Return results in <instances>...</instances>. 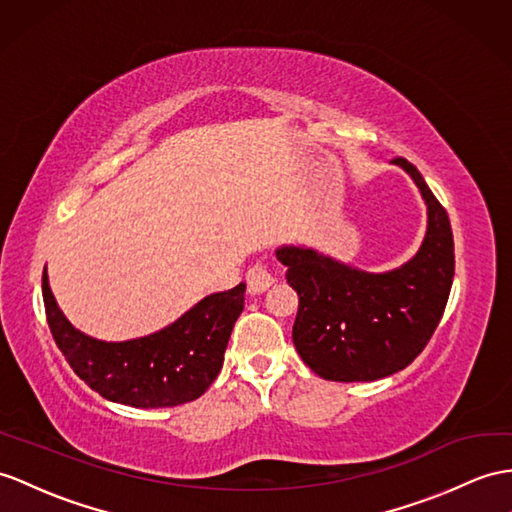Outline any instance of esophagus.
<instances>
[{
  "instance_id": "1",
  "label": "esophagus",
  "mask_w": 512,
  "mask_h": 512,
  "mask_svg": "<svg viewBox=\"0 0 512 512\" xmlns=\"http://www.w3.org/2000/svg\"><path fill=\"white\" fill-rule=\"evenodd\" d=\"M245 280H247V291L249 293H265L269 286L276 282V278H273V273L265 267V265H252L247 269L245 273Z\"/></svg>"
}]
</instances>
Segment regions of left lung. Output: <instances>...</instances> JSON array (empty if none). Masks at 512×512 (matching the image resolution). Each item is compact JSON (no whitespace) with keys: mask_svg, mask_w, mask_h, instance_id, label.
<instances>
[{"mask_svg":"<svg viewBox=\"0 0 512 512\" xmlns=\"http://www.w3.org/2000/svg\"><path fill=\"white\" fill-rule=\"evenodd\" d=\"M426 202L428 226L402 267L369 273L313 247L282 245L276 256L299 295L297 354L323 380L371 382L421 354L443 317L454 280V239L445 208L406 158H395Z\"/></svg>","mask_w":512,"mask_h":512,"instance_id":"8db88e82","label":"left lung"}]
</instances>
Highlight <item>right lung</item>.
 Wrapping results in <instances>:
<instances>
[{
	"mask_svg": "<svg viewBox=\"0 0 512 512\" xmlns=\"http://www.w3.org/2000/svg\"><path fill=\"white\" fill-rule=\"evenodd\" d=\"M49 330L80 380L110 402L165 408L197 400L219 376L245 284L206 295L167 328L130 341H99L80 332L62 313L43 271Z\"/></svg>",
	"mask_w": 512,
	"mask_h": 512,
	"instance_id": "1",
	"label": "right lung"
}]
</instances>
